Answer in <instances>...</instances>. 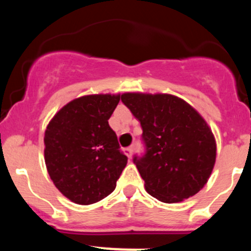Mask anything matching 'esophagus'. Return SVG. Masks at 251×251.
Instances as JSON below:
<instances>
[{"mask_svg":"<svg viewBox=\"0 0 251 251\" xmlns=\"http://www.w3.org/2000/svg\"><path fill=\"white\" fill-rule=\"evenodd\" d=\"M125 152H126V155H127L128 158H131L132 157V153H133V148L125 149Z\"/></svg>","mask_w":251,"mask_h":251,"instance_id":"34e87169","label":"esophagus"}]
</instances>
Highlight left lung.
I'll return each instance as SVG.
<instances>
[{
  "instance_id": "8db88e82",
  "label": "left lung",
  "mask_w": 251,
  "mask_h": 251,
  "mask_svg": "<svg viewBox=\"0 0 251 251\" xmlns=\"http://www.w3.org/2000/svg\"><path fill=\"white\" fill-rule=\"evenodd\" d=\"M122 101L143 128L146 151L133 162L146 191L177 203L203 189L216 162V140L203 117L172 94L124 93Z\"/></svg>"
}]
</instances>
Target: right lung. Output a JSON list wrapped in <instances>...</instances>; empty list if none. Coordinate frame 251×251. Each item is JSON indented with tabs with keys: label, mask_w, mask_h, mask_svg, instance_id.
I'll return each mask as SVG.
<instances>
[{
	"label": "right lung",
	"mask_w": 251,
	"mask_h": 251,
	"mask_svg": "<svg viewBox=\"0 0 251 251\" xmlns=\"http://www.w3.org/2000/svg\"><path fill=\"white\" fill-rule=\"evenodd\" d=\"M120 94H91L72 100L45 132V162L61 194L80 205L97 203L116 189L127 157L108 119Z\"/></svg>",
	"instance_id": "right-lung-1"
}]
</instances>
